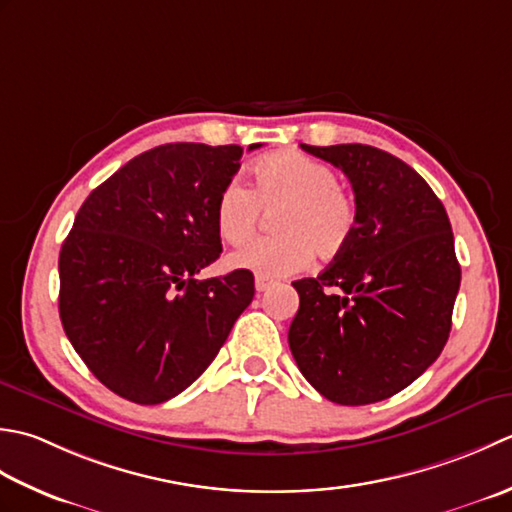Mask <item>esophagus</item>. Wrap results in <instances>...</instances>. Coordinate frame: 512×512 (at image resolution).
Segmentation results:
<instances>
[{
    "label": "esophagus",
    "instance_id": "esophagus-1",
    "mask_svg": "<svg viewBox=\"0 0 512 512\" xmlns=\"http://www.w3.org/2000/svg\"><path fill=\"white\" fill-rule=\"evenodd\" d=\"M271 287V280L263 278V276H256V291H267Z\"/></svg>",
    "mask_w": 512,
    "mask_h": 512
}]
</instances>
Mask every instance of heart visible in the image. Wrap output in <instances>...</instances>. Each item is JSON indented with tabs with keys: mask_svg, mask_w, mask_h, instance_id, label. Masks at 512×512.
Returning <instances> with one entry per match:
<instances>
[{
	"mask_svg": "<svg viewBox=\"0 0 512 512\" xmlns=\"http://www.w3.org/2000/svg\"><path fill=\"white\" fill-rule=\"evenodd\" d=\"M274 216L278 236L254 238L229 256L234 269L263 278H287L305 269L314 252L338 256L356 232L353 196L338 185L331 165L300 152H276L254 165V192L232 179L218 192L216 232L227 243L252 236L265 212Z\"/></svg>",
	"mask_w": 512,
	"mask_h": 512,
	"instance_id": "obj_1",
	"label": "heart"
}]
</instances>
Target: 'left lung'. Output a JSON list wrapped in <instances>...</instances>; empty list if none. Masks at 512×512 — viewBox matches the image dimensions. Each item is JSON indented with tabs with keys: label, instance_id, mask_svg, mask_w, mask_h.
<instances>
[{
	"label": "left lung",
	"instance_id": "obj_1",
	"mask_svg": "<svg viewBox=\"0 0 512 512\" xmlns=\"http://www.w3.org/2000/svg\"><path fill=\"white\" fill-rule=\"evenodd\" d=\"M300 148L344 172L358 223L318 278L296 280L289 349L336 404L387 400L440 356L462 269L440 198L411 165L362 143Z\"/></svg>",
	"mask_w": 512,
	"mask_h": 512
}]
</instances>
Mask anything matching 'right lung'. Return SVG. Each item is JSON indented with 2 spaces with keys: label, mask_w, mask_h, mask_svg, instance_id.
<instances>
[{
  "label": "right lung",
  "mask_w": 512,
  "mask_h": 512,
  "mask_svg": "<svg viewBox=\"0 0 512 512\" xmlns=\"http://www.w3.org/2000/svg\"><path fill=\"white\" fill-rule=\"evenodd\" d=\"M241 156V145H159L79 207L59 252L61 325L125 400L161 404L185 391L254 298L252 271L196 278L223 252L214 207Z\"/></svg>",
  "instance_id": "right-lung-1"
}]
</instances>
